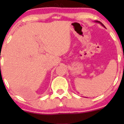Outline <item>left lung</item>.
<instances>
[{"label":"left lung","mask_w":124,"mask_h":124,"mask_svg":"<svg viewBox=\"0 0 124 124\" xmlns=\"http://www.w3.org/2000/svg\"><path fill=\"white\" fill-rule=\"evenodd\" d=\"M95 22H96V23H99V24H101V25H102V26H103V27H105V28H106V27H105V26H104V24H103V23H101V22H100V21H95Z\"/></svg>","instance_id":"obj_1"}]
</instances>
